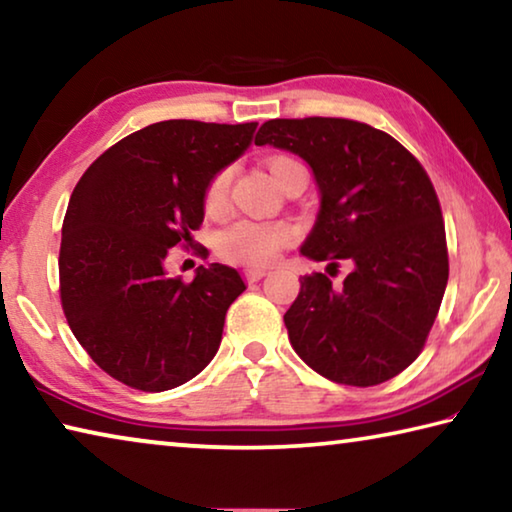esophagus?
I'll list each match as a JSON object with an SVG mask.
<instances>
[{
  "label": "esophagus",
  "mask_w": 512,
  "mask_h": 512,
  "mask_svg": "<svg viewBox=\"0 0 512 512\" xmlns=\"http://www.w3.org/2000/svg\"><path fill=\"white\" fill-rule=\"evenodd\" d=\"M266 275V268H246L244 271V277L248 282H257V280H262V277Z\"/></svg>",
  "instance_id": "1"
}]
</instances>
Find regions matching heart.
I'll return each instance as SVG.
<instances>
[{
    "label": "heart",
    "mask_w": 512,
    "mask_h": 512,
    "mask_svg": "<svg viewBox=\"0 0 512 512\" xmlns=\"http://www.w3.org/2000/svg\"><path fill=\"white\" fill-rule=\"evenodd\" d=\"M268 173L277 185L287 183V178L296 169H305L302 164L291 158V155H273L266 160ZM230 180L232 169L223 167L207 180L203 192V210L205 214L216 216L228 207L230 198ZM293 228L282 221H250L241 219L225 228L216 235V250L223 259L232 264L244 266H266L282 253V248L291 244Z\"/></svg>",
    "instance_id": "obj_1"
}]
</instances>
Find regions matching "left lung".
Returning a JSON list of instances; mask_svg holds the SVG:
<instances>
[{"label":"left lung","mask_w":512,"mask_h":512,"mask_svg":"<svg viewBox=\"0 0 512 512\" xmlns=\"http://www.w3.org/2000/svg\"><path fill=\"white\" fill-rule=\"evenodd\" d=\"M257 146L298 153L314 169L320 212L300 253L352 266L341 287L300 277L284 314L289 341L318 375L377 386L418 359L449 277L436 189L411 151L384 131L341 117L271 119Z\"/></svg>","instance_id":"left-lung-1"}]
</instances>
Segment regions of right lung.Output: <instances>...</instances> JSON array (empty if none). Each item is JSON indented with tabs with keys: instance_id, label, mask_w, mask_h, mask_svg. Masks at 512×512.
I'll list each match as a JSON object with an SVG mask.
<instances>
[{
	"instance_id": "1",
	"label": "right lung",
	"mask_w": 512,
	"mask_h": 512,
	"mask_svg": "<svg viewBox=\"0 0 512 512\" xmlns=\"http://www.w3.org/2000/svg\"><path fill=\"white\" fill-rule=\"evenodd\" d=\"M255 128L158 121L103 151L74 187L60 305L90 359L135 391L185 384L219 350L225 311L246 289L239 273L210 264L185 282L164 275V257L192 241L207 180L248 149Z\"/></svg>"
}]
</instances>
